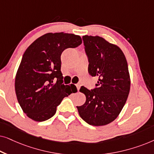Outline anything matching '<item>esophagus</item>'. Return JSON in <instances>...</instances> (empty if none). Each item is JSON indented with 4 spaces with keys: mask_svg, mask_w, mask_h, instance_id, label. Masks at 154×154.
<instances>
[{
    "mask_svg": "<svg viewBox=\"0 0 154 154\" xmlns=\"http://www.w3.org/2000/svg\"><path fill=\"white\" fill-rule=\"evenodd\" d=\"M76 88H77V90H78V91H79V90H80V88H81V84H76Z\"/></svg>",
    "mask_w": 154,
    "mask_h": 154,
    "instance_id": "esophagus-1",
    "label": "esophagus"
}]
</instances>
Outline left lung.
Listing matches in <instances>:
<instances>
[{
	"label": "left lung",
	"mask_w": 154,
	"mask_h": 154,
	"mask_svg": "<svg viewBox=\"0 0 154 154\" xmlns=\"http://www.w3.org/2000/svg\"><path fill=\"white\" fill-rule=\"evenodd\" d=\"M88 59V73L98 77L93 90L80 89L86 96L85 104L76 106L80 116L89 125L102 126L111 123L121 113L130 88L128 63L122 50L100 36L84 35Z\"/></svg>",
	"instance_id": "8db88e82"
}]
</instances>
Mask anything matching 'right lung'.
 <instances>
[{
  "instance_id": "add662e5",
  "label": "right lung",
  "mask_w": 154,
  "mask_h": 154,
  "mask_svg": "<svg viewBox=\"0 0 154 154\" xmlns=\"http://www.w3.org/2000/svg\"><path fill=\"white\" fill-rule=\"evenodd\" d=\"M82 43L72 33H48L29 46L23 54L15 78V92L27 116L42 122L55 114L63 99L76 90L65 85L61 72V54Z\"/></svg>"
}]
</instances>
